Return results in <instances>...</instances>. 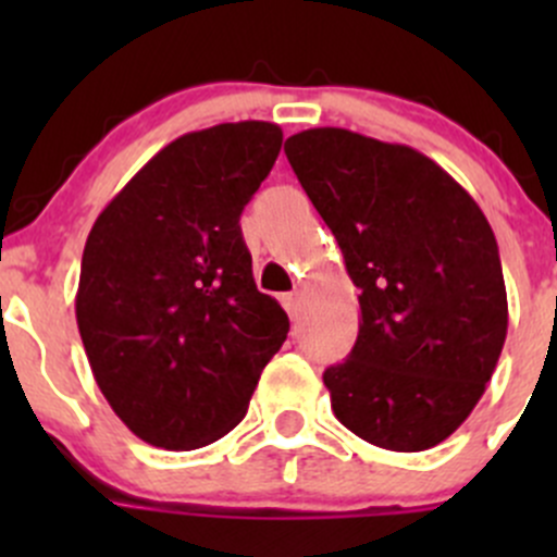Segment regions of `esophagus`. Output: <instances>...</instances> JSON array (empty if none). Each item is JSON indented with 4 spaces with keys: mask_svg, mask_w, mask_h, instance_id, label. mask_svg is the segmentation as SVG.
<instances>
[{
    "mask_svg": "<svg viewBox=\"0 0 557 557\" xmlns=\"http://www.w3.org/2000/svg\"><path fill=\"white\" fill-rule=\"evenodd\" d=\"M283 305H285V310H288V314H290V318H294V320L301 314V296H299V294L283 296Z\"/></svg>",
    "mask_w": 557,
    "mask_h": 557,
    "instance_id": "esophagus-1",
    "label": "esophagus"
}]
</instances>
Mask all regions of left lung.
Here are the masks:
<instances>
[{
	"label": "left lung",
	"mask_w": 557,
	"mask_h": 557,
	"mask_svg": "<svg viewBox=\"0 0 557 557\" xmlns=\"http://www.w3.org/2000/svg\"><path fill=\"white\" fill-rule=\"evenodd\" d=\"M285 156L361 290L358 339L323 372L336 420L393 453L436 447L476 407L507 339V285L476 201L429 156L307 128Z\"/></svg>",
	"instance_id": "8db88e82"
}]
</instances>
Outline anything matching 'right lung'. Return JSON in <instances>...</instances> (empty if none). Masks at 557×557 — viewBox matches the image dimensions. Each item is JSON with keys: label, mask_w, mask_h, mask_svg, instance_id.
I'll list each match as a JSON object with an SVG mask.
<instances>
[{"label": "right lung", "mask_w": 557, "mask_h": 557, "mask_svg": "<svg viewBox=\"0 0 557 557\" xmlns=\"http://www.w3.org/2000/svg\"><path fill=\"white\" fill-rule=\"evenodd\" d=\"M280 145L283 128L267 121L183 134L88 234L77 329L112 412L148 445L196 450L226 436L288 336L239 228Z\"/></svg>", "instance_id": "1"}]
</instances>
